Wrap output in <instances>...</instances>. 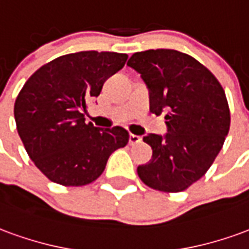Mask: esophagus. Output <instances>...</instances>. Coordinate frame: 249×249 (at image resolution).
Here are the masks:
<instances>
[{
  "label": "esophagus",
  "mask_w": 249,
  "mask_h": 249,
  "mask_svg": "<svg viewBox=\"0 0 249 249\" xmlns=\"http://www.w3.org/2000/svg\"><path fill=\"white\" fill-rule=\"evenodd\" d=\"M141 139L140 136H137V135H130L129 136V144L130 145H136V144H140L141 142Z\"/></svg>",
  "instance_id": "esophagus-1"
}]
</instances>
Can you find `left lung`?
<instances>
[{
	"label": "left lung",
	"instance_id": "8db88e82",
	"mask_svg": "<svg viewBox=\"0 0 249 249\" xmlns=\"http://www.w3.org/2000/svg\"><path fill=\"white\" fill-rule=\"evenodd\" d=\"M126 65L145 82L149 110L167 120L165 135L142 139L153 153L139 165V178L157 191L181 192L203 178L223 148L231 124L224 89L197 60L173 49L137 52Z\"/></svg>",
	"mask_w": 249,
	"mask_h": 249
}]
</instances>
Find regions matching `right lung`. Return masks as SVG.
Instances as JSON below:
<instances>
[{
  "mask_svg": "<svg viewBox=\"0 0 249 249\" xmlns=\"http://www.w3.org/2000/svg\"><path fill=\"white\" fill-rule=\"evenodd\" d=\"M126 58L114 52L71 53L41 66L25 82L14 104L16 125L32 161L51 181L92 183L109 156L128 144L124 128H97L81 113Z\"/></svg>",
  "mask_w": 249,
  "mask_h": 249,
  "instance_id": "1",
  "label": "right lung"
}]
</instances>
